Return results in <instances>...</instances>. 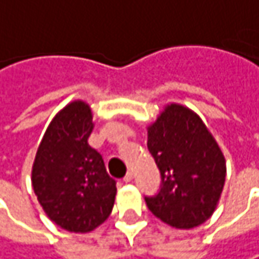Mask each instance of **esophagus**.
<instances>
[{
    "mask_svg": "<svg viewBox=\"0 0 259 259\" xmlns=\"http://www.w3.org/2000/svg\"><path fill=\"white\" fill-rule=\"evenodd\" d=\"M133 178H134V174H133V172H126V176L123 177V181H125V183H131Z\"/></svg>",
    "mask_w": 259,
    "mask_h": 259,
    "instance_id": "1",
    "label": "esophagus"
}]
</instances>
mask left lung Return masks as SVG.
I'll return each instance as SVG.
<instances>
[{"label":"left lung","mask_w":259,"mask_h":259,"mask_svg":"<svg viewBox=\"0 0 259 259\" xmlns=\"http://www.w3.org/2000/svg\"><path fill=\"white\" fill-rule=\"evenodd\" d=\"M147 149L160 172L156 193L144 196L155 217L176 229H193L205 223L218 203L226 160L190 109L171 104L149 128Z\"/></svg>","instance_id":"1"}]
</instances>
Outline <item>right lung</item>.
<instances>
[{
  "mask_svg": "<svg viewBox=\"0 0 259 259\" xmlns=\"http://www.w3.org/2000/svg\"><path fill=\"white\" fill-rule=\"evenodd\" d=\"M93 116L83 102H73L53 119L32 169V186L51 221L67 231L87 233L110 215L116 180L102 155L88 144Z\"/></svg>",
  "mask_w": 259,
  "mask_h": 259,
  "instance_id": "right-lung-1",
  "label": "right lung"
}]
</instances>
